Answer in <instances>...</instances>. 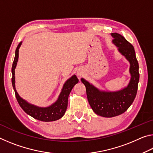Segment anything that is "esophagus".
I'll return each mask as SVG.
<instances>
[{
  "mask_svg": "<svg viewBox=\"0 0 153 153\" xmlns=\"http://www.w3.org/2000/svg\"><path fill=\"white\" fill-rule=\"evenodd\" d=\"M79 74V75H80V74Z\"/></svg>",
  "mask_w": 153,
  "mask_h": 153,
  "instance_id": "obj_1",
  "label": "esophagus"
}]
</instances>
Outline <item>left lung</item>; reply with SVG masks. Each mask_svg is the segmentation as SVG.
Wrapping results in <instances>:
<instances>
[{"instance_id": "8db88e82", "label": "left lung", "mask_w": 153, "mask_h": 153, "mask_svg": "<svg viewBox=\"0 0 153 153\" xmlns=\"http://www.w3.org/2000/svg\"><path fill=\"white\" fill-rule=\"evenodd\" d=\"M113 43L129 63L131 79L127 87L115 92H105L98 90L92 84L82 78L85 85L88 102L94 112L104 117H113L123 113L132 104L136 96L139 82V65L134 48L123 36L112 33Z\"/></svg>"}]
</instances>
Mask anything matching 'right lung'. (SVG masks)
Listing matches in <instances>:
<instances>
[{
  "label": "right lung",
  "mask_w": 153,
  "mask_h": 153,
  "mask_svg": "<svg viewBox=\"0 0 153 153\" xmlns=\"http://www.w3.org/2000/svg\"><path fill=\"white\" fill-rule=\"evenodd\" d=\"M22 42L18 45L15 51V56L12 65V85L13 87L15 97L20 107L27 115L32 116L36 120L42 121H53L61 118L65 113L67 103H68V97L70 94L72 88L78 83V79L76 75H74L69 79H67L63 85L60 94L56 101L53 105L48 107H39L37 106L31 105L27 101L19 97L17 92L15 84V69L16 67L18 58H19V48L22 45Z\"/></svg>",
  "instance_id": "obj_1"
}]
</instances>
